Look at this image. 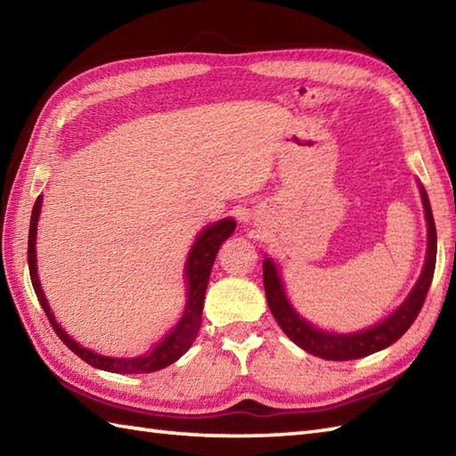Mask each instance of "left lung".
<instances>
[{"label":"left lung","instance_id":"1","mask_svg":"<svg viewBox=\"0 0 456 456\" xmlns=\"http://www.w3.org/2000/svg\"><path fill=\"white\" fill-rule=\"evenodd\" d=\"M419 194H422L424 212L428 219V254L426 264L422 267V275L416 281L411 295L406 297L403 305L396 308L389 318H385L381 323L373 325L364 331L358 333H330L314 328L305 318L298 316L295 308L290 306L289 298L285 297V289L281 283V277L277 273V265L272 258L264 260V289L267 306H270L273 318L277 320L279 328L285 331L290 341L305 348L306 353L325 358V360H354L364 358L368 354L378 353L381 348H387L395 341H399L401 337L408 331V328L418 318L419 310L424 306L426 295L434 279L436 272V256H437V232L434 224V214H431L429 198L424 191V186L419 184Z\"/></svg>","mask_w":456,"mask_h":456}]
</instances>
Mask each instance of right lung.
<instances>
[{
	"instance_id": "right-lung-1",
	"label": "right lung",
	"mask_w": 456,
	"mask_h": 456,
	"mask_svg": "<svg viewBox=\"0 0 456 456\" xmlns=\"http://www.w3.org/2000/svg\"><path fill=\"white\" fill-rule=\"evenodd\" d=\"M40 209H42V196H38L37 202H34L32 216H30V231H28L30 281L34 287V293H37L40 300V306L44 308L45 316H48L52 323L53 331L78 358H83L90 366H94L98 370H106L113 373H150V371H158L161 368L171 366L175 360H179L186 350L192 346L198 330H200V323H202L204 297H206V287L209 281V273H212V265L216 262L219 247L224 244V240H227L232 235V231H235L237 227L235 221L227 217V219L217 221V224L208 225L192 244L189 258H186V267H184V279H186V285H189L186 287V306L179 323L175 325L171 333L166 335V339L151 350L150 354L138 356V358H111V356H102L94 353V350L80 346L61 330V325L53 318L37 273L38 272L37 247H34V244H37V225H38Z\"/></svg>"
}]
</instances>
